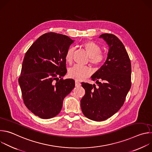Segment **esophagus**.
I'll return each instance as SVG.
<instances>
[{
  "instance_id": "esophagus-1",
  "label": "esophagus",
  "mask_w": 152,
  "mask_h": 152,
  "mask_svg": "<svg viewBox=\"0 0 152 152\" xmlns=\"http://www.w3.org/2000/svg\"><path fill=\"white\" fill-rule=\"evenodd\" d=\"M80 85H81V83L79 81H77V80L75 81V85H76V86H80Z\"/></svg>"
}]
</instances>
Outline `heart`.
Instances as JSON below:
<instances>
[{"label":"heart","instance_id":"heart-1","mask_svg":"<svg viewBox=\"0 0 152 152\" xmlns=\"http://www.w3.org/2000/svg\"><path fill=\"white\" fill-rule=\"evenodd\" d=\"M82 48L90 57V62L93 66L100 65L105 59V55L101 52V48L99 45L93 41H86L82 43ZM74 49L69 48L66 54V60L70 63L73 59ZM91 74V70L88 67H83L75 66L69 70V76L76 80H81L89 77Z\"/></svg>","mask_w":152,"mask_h":152}]
</instances>
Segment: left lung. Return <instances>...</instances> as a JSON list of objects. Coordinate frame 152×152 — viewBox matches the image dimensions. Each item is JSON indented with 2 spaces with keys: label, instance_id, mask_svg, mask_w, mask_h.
<instances>
[{
  "label": "left lung",
  "instance_id": "1",
  "mask_svg": "<svg viewBox=\"0 0 152 152\" xmlns=\"http://www.w3.org/2000/svg\"><path fill=\"white\" fill-rule=\"evenodd\" d=\"M106 42V60L91 78L95 84L82 82L85 94L80 100L83 115L101 121L115 114L123 106L131 87V63L121 41L114 35H100Z\"/></svg>",
  "mask_w": 152,
  "mask_h": 152
}]
</instances>
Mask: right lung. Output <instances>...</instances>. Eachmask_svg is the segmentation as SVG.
I'll return each instance as SVG.
<instances>
[{"label":"right lung","instance_id":"right-lung-1","mask_svg":"<svg viewBox=\"0 0 152 152\" xmlns=\"http://www.w3.org/2000/svg\"><path fill=\"white\" fill-rule=\"evenodd\" d=\"M75 40L49 32L39 37L23 59L18 83L25 104L34 114L49 119L61 111L63 100L75 86L67 73L66 52Z\"/></svg>","mask_w":152,"mask_h":152}]
</instances>
